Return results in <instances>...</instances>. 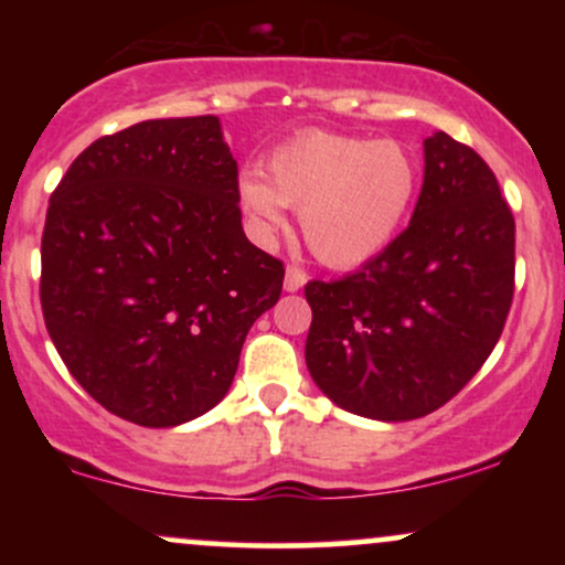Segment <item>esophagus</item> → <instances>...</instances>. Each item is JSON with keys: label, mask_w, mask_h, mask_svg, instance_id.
I'll use <instances>...</instances> for the list:
<instances>
[{"label": "esophagus", "mask_w": 565, "mask_h": 565, "mask_svg": "<svg viewBox=\"0 0 565 565\" xmlns=\"http://www.w3.org/2000/svg\"><path fill=\"white\" fill-rule=\"evenodd\" d=\"M305 281H308V276H305V270L300 268V265H289L287 276H284V289L300 291L305 287Z\"/></svg>", "instance_id": "esophagus-1"}]
</instances>
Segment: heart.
<instances>
[{
	"mask_svg": "<svg viewBox=\"0 0 565 565\" xmlns=\"http://www.w3.org/2000/svg\"><path fill=\"white\" fill-rule=\"evenodd\" d=\"M417 185V161L401 142L310 129L278 146L265 174L244 172L238 201L260 236L287 225V206L300 210L310 252L350 268L391 244Z\"/></svg>",
	"mask_w": 565,
	"mask_h": 565,
	"instance_id": "obj_1",
	"label": "heart"
}]
</instances>
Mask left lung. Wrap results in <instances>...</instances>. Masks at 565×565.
Here are the masks:
<instances>
[{
	"instance_id": "8db88e82",
	"label": "left lung",
	"mask_w": 565,
	"mask_h": 565,
	"mask_svg": "<svg viewBox=\"0 0 565 565\" xmlns=\"http://www.w3.org/2000/svg\"><path fill=\"white\" fill-rule=\"evenodd\" d=\"M512 291L510 204L470 146L436 132L425 140V183L406 228L355 274L305 284L310 377L361 417H425L486 364Z\"/></svg>"
}]
</instances>
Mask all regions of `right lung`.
<instances>
[{"label":"right lung","instance_id":"right-lung-1","mask_svg":"<svg viewBox=\"0 0 565 565\" xmlns=\"http://www.w3.org/2000/svg\"><path fill=\"white\" fill-rule=\"evenodd\" d=\"M284 263L242 228L217 116L148 119L87 146L50 196L44 327L103 408L172 427L228 393Z\"/></svg>","mask_w":565,"mask_h":565}]
</instances>
